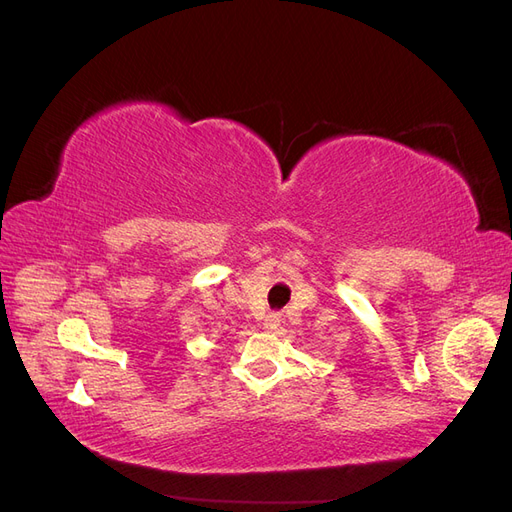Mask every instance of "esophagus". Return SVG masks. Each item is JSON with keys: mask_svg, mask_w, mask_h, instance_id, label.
Listing matches in <instances>:
<instances>
[{"mask_svg": "<svg viewBox=\"0 0 512 512\" xmlns=\"http://www.w3.org/2000/svg\"><path fill=\"white\" fill-rule=\"evenodd\" d=\"M280 322H282V314L280 312H271V314L265 316V329L267 331H275L277 327H280Z\"/></svg>", "mask_w": 512, "mask_h": 512, "instance_id": "34e87169", "label": "esophagus"}]
</instances>
